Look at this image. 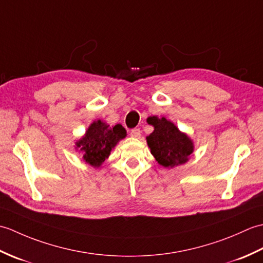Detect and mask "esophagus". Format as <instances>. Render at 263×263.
Segmentation results:
<instances>
[{"instance_id":"1","label":"esophagus","mask_w":263,"mask_h":263,"mask_svg":"<svg viewBox=\"0 0 263 263\" xmlns=\"http://www.w3.org/2000/svg\"><path fill=\"white\" fill-rule=\"evenodd\" d=\"M130 136L132 137V138H136V139H139L141 137V131H140V128H132L131 130V132H130Z\"/></svg>"}]
</instances>
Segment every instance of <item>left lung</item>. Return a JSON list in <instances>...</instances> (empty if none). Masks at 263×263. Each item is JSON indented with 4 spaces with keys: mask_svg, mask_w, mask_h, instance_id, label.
Returning a JSON list of instances; mask_svg holds the SVG:
<instances>
[{
    "mask_svg": "<svg viewBox=\"0 0 263 263\" xmlns=\"http://www.w3.org/2000/svg\"><path fill=\"white\" fill-rule=\"evenodd\" d=\"M147 123L154 126L153 133L147 137L148 147L159 165L173 168L187 163L194 152V143L186 133L164 116H149Z\"/></svg>",
    "mask_w": 263,
    "mask_h": 263,
    "instance_id": "obj_1",
    "label": "left lung"
}]
</instances>
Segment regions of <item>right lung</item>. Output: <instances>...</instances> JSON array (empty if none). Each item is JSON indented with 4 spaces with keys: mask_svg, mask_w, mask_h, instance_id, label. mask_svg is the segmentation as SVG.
I'll return each instance as SVG.
<instances>
[{
    "mask_svg": "<svg viewBox=\"0 0 263 263\" xmlns=\"http://www.w3.org/2000/svg\"><path fill=\"white\" fill-rule=\"evenodd\" d=\"M126 131L121 124L110 126L107 123L97 120L88 126L85 135L76 142V150L82 154V159L93 168H99L110 155Z\"/></svg>",
    "mask_w": 263,
    "mask_h": 263,
    "instance_id": "obj_1",
    "label": "right lung"
}]
</instances>
